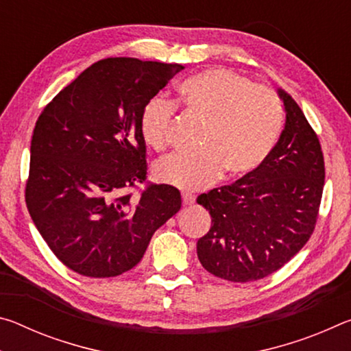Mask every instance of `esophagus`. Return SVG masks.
I'll list each match as a JSON object with an SVG mask.
<instances>
[{"label": "esophagus", "mask_w": 351, "mask_h": 351, "mask_svg": "<svg viewBox=\"0 0 351 351\" xmlns=\"http://www.w3.org/2000/svg\"><path fill=\"white\" fill-rule=\"evenodd\" d=\"M195 203V197L192 193H182V204L184 206H190Z\"/></svg>", "instance_id": "34e87169"}]
</instances>
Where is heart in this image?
Returning <instances> with one entry per match:
<instances>
[{
  "label": "heart",
  "mask_w": 351,
  "mask_h": 351,
  "mask_svg": "<svg viewBox=\"0 0 351 351\" xmlns=\"http://www.w3.org/2000/svg\"><path fill=\"white\" fill-rule=\"evenodd\" d=\"M190 114L206 121L198 153L171 154L159 161L154 175L182 190H201L221 178L245 176L258 169L282 132L283 108L271 88L226 68L206 69L180 88ZM171 100L154 96L141 114L142 138L154 150H164L175 121Z\"/></svg>",
  "instance_id": "obj_1"
}]
</instances>
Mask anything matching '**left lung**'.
I'll return each instance as SVG.
<instances>
[{
	"label": "left lung",
	"mask_w": 351,
	"mask_h": 351,
	"mask_svg": "<svg viewBox=\"0 0 351 351\" xmlns=\"http://www.w3.org/2000/svg\"><path fill=\"white\" fill-rule=\"evenodd\" d=\"M287 111L280 139L258 169L201 193L212 226L197 243L206 271L254 282L280 269L305 246L317 221L325 164L317 134L295 100L278 90Z\"/></svg>",
	"instance_id": "left-lung-1"
}]
</instances>
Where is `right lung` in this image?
<instances>
[{"label":"right lung","mask_w":351,"mask_h":351,"mask_svg":"<svg viewBox=\"0 0 351 351\" xmlns=\"http://www.w3.org/2000/svg\"><path fill=\"white\" fill-rule=\"evenodd\" d=\"M182 64L105 58L46 105L35 123L26 204L40 235L77 274L105 278L144 257L181 209L180 190L148 184L141 114Z\"/></svg>","instance_id":"obj_1"}]
</instances>
